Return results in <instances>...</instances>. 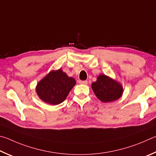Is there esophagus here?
<instances>
[{
  "instance_id": "obj_1",
  "label": "esophagus",
  "mask_w": 156,
  "mask_h": 156,
  "mask_svg": "<svg viewBox=\"0 0 156 156\" xmlns=\"http://www.w3.org/2000/svg\"><path fill=\"white\" fill-rule=\"evenodd\" d=\"M79 83H80V84H84V85H86V84H88V81H87L86 80V81L80 80V81H79Z\"/></svg>"
}]
</instances>
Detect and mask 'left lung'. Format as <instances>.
<instances>
[{
    "label": "left lung",
    "mask_w": 156,
    "mask_h": 156,
    "mask_svg": "<svg viewBox=\"0 0 156 156\" xmlns=\"http://www.w3.org/2000/svg\"><path fill=\"white\" fill-rule=\"evenodd\" d=\"M92 88L100 101L107 103L119 99L122 94V86L105 75H101L97 81L92 83Z\"/></svg>",
    "instance_id": "obj_1"
}]
</instances>
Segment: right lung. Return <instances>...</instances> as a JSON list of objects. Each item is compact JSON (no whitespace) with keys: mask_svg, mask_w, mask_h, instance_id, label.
Masks as SVG:
<instances>
[{"mask_svg":"<svg viewBox=\"0 0 156 156\" xmlns=\"http://www.w3.org/2000/svg\"><path fill=\"white\" fill-rule=\"evenodd\" d=\"M75 83L73 78L59 69L51 71L41 80L37 85L36 92L43 101L57 105L66 99Z\"/></svg>","mask_w":156,"mask_h":156,"instance_id":"add662e5","label":"right lung"}]
</instances>
